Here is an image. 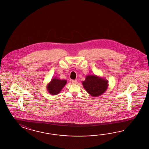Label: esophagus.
Masks as SVG:
<instances>
[{"mask_svg":"<svg viewBox=\"0 0 149 149\" xmlns=\"http://www.w3.org/2000/svg\"><path fill=\"white\" fill-rule=\"evenodd\" d=\"M72 83L73 84H77V81L76 80H72Z\"/></svg>","mask_w":149,"mask_h":149,"instance_id":"34e87169","label":"esophagus"}]
</instances>
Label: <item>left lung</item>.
<instances>
[{
    "mask_svg": "<svg viewBox=\"0 0 149 149\" xmlns=\"http://www.w3.org/2000/svg\"><path fill=\"white\" fill-rule=\"evenodd\" d=\"M82 84L86 92L93 97H98L104 94L109 86L107 79L95 74L87 75Z\"/></svg>",
    "mask_w": 149,
    "mask_h": 149,
    "instance_id": "left-lung-1",
    "label": "left lung"
}]
</instances>
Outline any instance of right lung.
<instances>
[{
    "label": "right lung",
    "mask_w": 149,
    "mask_h": 149,
    "mask_svg": "<svg viewBox=\"0 0 149 149\" xmlns=\"http://www.w3.org/2000/svg\"><path fill=\"white\" fill-rule=\"evenodd\" d=\"M67 81L66 80L58 79L57 77H54L51 79L47 86V89L49 94L55 95L60 93L61 91L66 85Z\"/></svg>",
    "instance_id": "right-lung-1"
}]
</instances>
